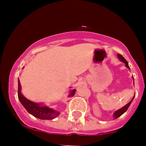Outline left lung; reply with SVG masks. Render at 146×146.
<instances>
[{
  "label": "left lung",
  "mask_w": 146,
  "mask_h": 146,
  "mask_svg": "<svg viewBox=\"0 0 146 146\" xmlns=\"http://www.w3.org/2000/svg\"><path fill=\"white\" fill-rule=\"evenodd\" d=\"M117 56H118V58H119V59L121 60V61H122V62H124V63H125V64H126V67H127L128 68H129V64H128L127 61H126V60L125 59V58H123V57L121 55V54H118V55H117ZM133 98H134V97H133V99H132L130 101V102L128 103V104H126V105H125L124 107H123L121 109H120V110H117V111H116L115 113H114V119H117V118H118V117H120V116H121L122 114H123V113H124L125 111H126V110H128V108H129V106H130V104H131V102H132V101H133Z\"/></svg>",
  "instance_id": "obj_1"
}]
</instances>
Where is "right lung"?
I'll use <instances>...</instances> for the list:
<instances>
[{"label":"right lung","mask_w":146,"mask_h":146,"mask_svg":"<svg viewBox=\"0 0 146 146\" xmlns=\"http://www.w3.org/2000/svg\"><path fill=\"white\" fill-rule=\"evenodd\" d=\"M75 92H76L75 89L73 90L69 96H73L75 95ZM17 95H18V98L20 100V102L24 106V107L27 110L28 112L32 114V115H33L34 117H36V118L43 119V120H44V119L49 120V119L56 118V117L59 115V112L58 111H55V110L48 108L46 106L42 107V106H40L39 104L33 102L29 100L27 98H25L21 93V85H20V80H19Z\"/></svg>","instance_id":"right-lung-1"}]
</instances>
